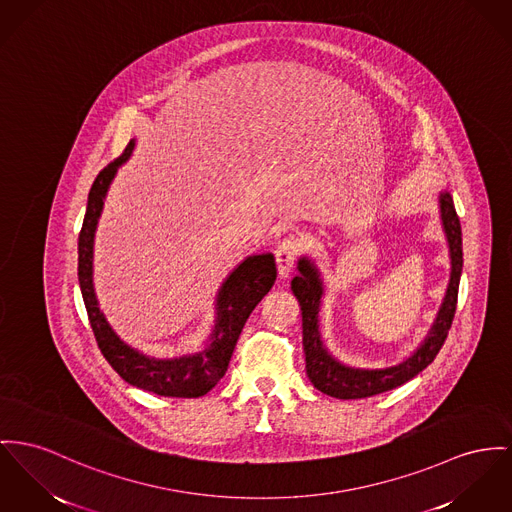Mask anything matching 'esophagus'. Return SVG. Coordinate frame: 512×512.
<instances>
[{
  "label": "esophagus",
  "mask_w": 512,
  "mask_h": 512,
  "mask_svg": "<svg viewBox=\"0 0 512 512\" xmlns=\"http://www.w3.org/2000/svg\"><path fill=\"white\" fill-rule=\"evenodd\" d=\"M299 254H301V242L295 237H287L277 244L275 262H277L279 277H289L293 273Z\"/></svg>",
  "instance_id": "esophagus-1"
}]
</instances>
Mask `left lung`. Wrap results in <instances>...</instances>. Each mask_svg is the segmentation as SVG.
Wrapping results in <instances>:
<instances>
[{
  "instance_id": "1",
  "label": "left lung",
  "mask_w": 512,
  "mask_h": 512,
  "mask_svg": "<svg viewBox=\"0 0 512 512\" xmlns=\"http://www.w3.org/2000/svg\"><path fill=\"white\" fill-rule=\"evenodd\" d=\"M441 217H443L444 233L448 239L450 258H452V273H450V283L444 297L443 308L439 310V316L427 340L423 341V345L409 359L396 367L376 369V371L351 369L338 363L326 351L318 332V310H320V299L324 293L320 273L308 258L299 260V266H297L299 275L293 277L291 291L301 305L307 375L310 382L314 384V388L340 400L369 398V396L402 386L404 382L419 375L427 365L435 361L456 314L458 285H460L462 262H464L462 260V227H460V219L450 194H441Z\"/></svg>"
}]
</instances>
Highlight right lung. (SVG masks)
<instances>
[{
	"label": "right lung",
	"mask_w": 512,
	"mask_h": 512,
	"mask_svg": "<svg viewBox=\"0 0 512 512\" xmlns=\"http://www.w3.org/2000/svg\"><path fill=\"white\" fill-rule=\"evenodd\" d=\"M132 149L134 139L126 145L124 153L118 159H114L97 174L91 186L77 244V275L81 295L104 359L126 382L159 396L200 398L227 373L244 322L248 320L254 307L264 299V295H268V291L272 289L277 275L275 260L272 254L250 256L227 277L217 297V324L211 334V343L204 351L178 359H155L126 345L112 332L97 305V297L93 291V240L103 211L106 190L118 167L132 155Z\"/></svg>",
	"instance_id": "obj_1"
}]
</instances>
